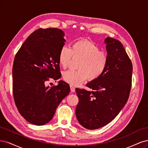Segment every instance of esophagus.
Instances as JSON below:
<instances>
[{
    "instance_id": "obj_1",
    "label": "esophagus",
    "mask_w": 148,
    "mask_h": 148,
    "mask_svg": "<svg viewBox=\"0 0 148 148\" xmlns=\"http://www.w3.org/2000/svg\"><path fill=\"white\" fill-rule=\"evenodd\" d=\"M70 88H71V92H75V87L72 85H70Z\"/></svg>"
}]
</instances>
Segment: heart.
Returning a JSON list of instances; mask_svg holds the SVG:
<instances>
[{
    "instance_id": "1",
    "label": "heart",
    "mask_w": 148,
    "mask_h": 148,
    "mask_svg": "<svg viewBox=\"0 0 148 148\" xmlns=\"http://www.w3.org/2000/svg\"><path fill=\"white\" fill-rule=\"evenodd\" d=\"M73 56L81 58L78 66L79 70H68L63 73L64 80L71 85H78L87 80H95L105 71L108 63V55L99 50V47L87 40H79L73 43L71 48L62 47L58 55V62L62 68L69 65Z\"/></svg>"
}]
</instances>
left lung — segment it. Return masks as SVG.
<instances>
[{"instance_id": "1", "label": "left lung", "mask_w": 148, "mask_h": 148, "mask_svg": "<svg viewBox=\"0 0 148 148\" xmlns=\"http://www.w3.org/2000/svg\"><path fill=\"white\" fill-rule=\"evenodd\" d=\"M108 57L103 74L87 84L92 91L75 89L79 98L75 115L80 124L95 130L111 122L125 105L132 87L131 60L120 41L104 40Z\"/></svg>"}]
</instances>
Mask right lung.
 I'll use <instances>...</instances> for the list:
<instances>
[{
    "instance_id": "1",
    "label": "right lung",
    "mask_w": 148,
    "mask_h": 148,
    "mask_svg": "<svg viewBox=\"0 0 148 148\" xmlns=\"http://www.w3.org/2000/svg\"><path fill=\"white\" fill-rule=\"evenodd\" d=\"M64 33L57 28L33 32L23 43L14 60L13 92L19 112L26 121L43 125L53 118L60 103L70 92L68 84L60 80L46 86L49 79H59V51L64 46Z\"/></svg>"
}]
</instances>
